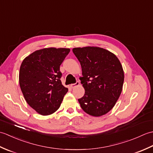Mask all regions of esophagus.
Returning <instances> with one entry per match:
<instances>
[{"instance_id":"1","label":"esophagus","mask_w":153,"mask_h":153,"mask_svg":"<svg viewBox=\"0 0 153 153\" xmlns=\"http://www.w3.org/2000/svg\"><path fill=\"white\" fill-rule=\"evenodd\" d=\"M79 84H80V83H79V81H77L76 83L71 84V85H70V87H71V88H74V87H77V86H79Z\"/></svg>"}]
</instances>
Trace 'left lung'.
Returning <instances> with one entry per match:
<instances>
[{"mask_svg": "<svg viewBox=\"0 0 153 153\" xmlns=\"http://www.w3.org/2000/svg\"><path fill=\"white\" fill-rule=\"evenodd\" d=\"M82 70L81 83L85 89L78 101L85 112L99 117L106 114L121 95L124 72L116 55L99 47L72 49Z\"/></svg>", "mask_w": 153, "mask_h": 153, "instance_id": "left-lung-1", "label": "left lung"}]
</instances>
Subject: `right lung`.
Returning <instances> with one entry per match:
<instances>
[{"instance_id": "obj_1", "label": "right lung", "mask_w": 153, "mask_h": 153, "mask_svg": "<svg viewBox=\"0 0 153 153\" xmlns=\"http://www.w3.org/2000/svg\"><path fill=\"white\" fill-rule=\"evenodd\" d=\"M70 48L49 47L35 51L25 57L19 72V83L25 100L43 116L60 108L68 89L60 81V66Z\"/></svg>"}]
</instances>
